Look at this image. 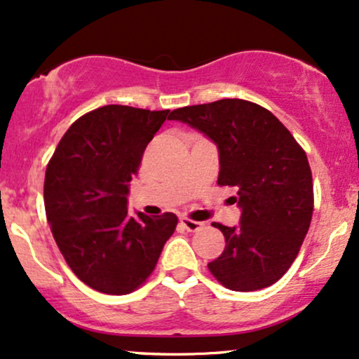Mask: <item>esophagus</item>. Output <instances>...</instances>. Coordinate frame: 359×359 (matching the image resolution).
<instances>
[{"label": "esophagus", "instance_id": "1", "mask_svg": "<svg viewBox=\"0 0 359 359\" xmlns=\"http://www.w3.org/2000/svg\"><path fill=\"white\" fill-rule=\"evenodd\" d=\"M180 223H182V226L186 228L187 231H198L203 228V223L194 222V219H189V218H180Z\"/></svg>", "mask_w": 359, "mask_h": 359}]
</instances>
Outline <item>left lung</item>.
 <instances>
[{
    "label": "left lung",
    "instance_id": "1",
    "mask_svg": "<svg viewBox=\"0 0 359 359\" xmlns=\"http://www.w3.org/2000/svg\"><path fill=\"white\" fill-rule=\"evenodd\" d=\"M218 147L219 186L237 187L242 210L235 226L212 223L224 235L223 254L208 264L228 290L274 285L297 259L313 212L309 158L274 114L252 102L223 98L172 112Z\"/></svg>",
    "mask_w": 359,
    "mask_h": 359
}]
</instances>
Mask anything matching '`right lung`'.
<instances>
[{
	"label": "right lung",
	"mask_w": 359,
	"mask_h": 359,
	"mask_svg": "<svg viewBox=\"0 0 359 359\" xmlns=\"http://www.w3.org/2000/svg\"><path fill=\"white\" fill-rule=\"evenodd\" d=\"M170 110L105 105L81 116L46 170L47 222L62 257L90 288L128 294L153 273L177 216L131 215L129 182Z\"/></svg>",
	"instance_id": "add662e5"
}]
</instances>
